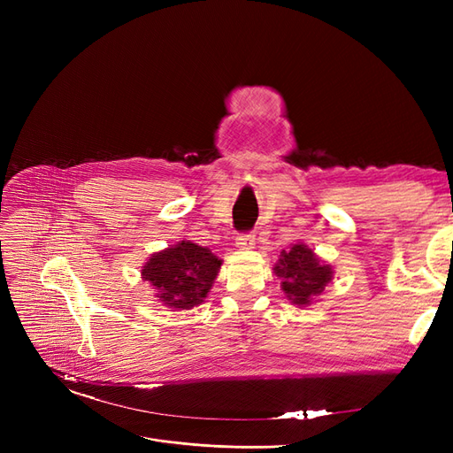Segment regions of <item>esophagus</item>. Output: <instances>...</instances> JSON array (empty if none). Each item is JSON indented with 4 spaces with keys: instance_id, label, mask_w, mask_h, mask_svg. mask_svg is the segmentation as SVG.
Masks as SVG:
<instances>
[{
    "instance_id": "esophagus-1",
    "label": "esophagus",
    "mask_w": 453,
    "mask_h": 453,
    "mask_svg": "<svg viewBox=\"0 0 453 453\" xmlns=\"http://www.w3.org/2000/svg\"><path fill=\"white\" fill-rule=\"evenodd\" d=\"M236 248L238 250H253L255 248L253 232H242V234L236 238Z\"/></svg>"
}]
</instances>
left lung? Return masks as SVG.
<instances>
[{
    "instance_id": "left-lung-1",
    "label": "left lung",
    "mask_w": 453,
    "mask_h": 453,
    "mask_svg": "<svg viewBox=\"0 0 453 453\" xmlns=\"http://www.w3.org/2000/svg\"><path fill=\"white\" fill-rule=\"evenodd\" d=\"M273 272L281 278L287 300L298 306H308L334 276L331 265L321 263L304 243H295L289 251L283 250Z\"/></svg>"
}]
</instances>
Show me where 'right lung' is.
I'll use <instances>...</instances> for the list:
<instances>
[{
	"label": "right lung",
	"instance_id": "right-lung-1",
	"mask_svg": "<svg viewBox=\"0 0 453 453\" xmlns=\"http://www.w3.org/2000/svg\"><path fill=\"white\" fill-rule=\"evenodd\" d=\"M221 268V258L193 242H180L150 255L142 276L157 289L164 306L190 310L203 303Z\"/></svg>",
	"mask_w": 453,
	"mask_h": 453
}]
</instances>
